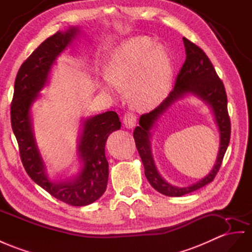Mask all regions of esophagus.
I'll use <instances>...</instances> for the list:
<instances>
[{"instance_id":"1","label":"esophagus","mask_w":252,"mask_h":252,"mask_svg":"<svg viewBox=\"0 0 252 252\" xmlns=\"http://www.w3.org/2000/svg\"><path fill=\"white\" fill-rule=\"evenodd\" d=\"M125 126L127 128H133L136 125V116L132 113H126L124 117Z\"/></svg>"}]
</instances>
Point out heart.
Returning <instances> with one entry per match:
<instances>
[{
    "instance_id": "heart-1",
    "label": "heart",
    "mask_w": 252,
    "mask_h": 252,
    "mask_svg": "<svg viewBox=\"0 0 252 252\" xmlns=\"http://www.w3.org/2000/svg\"><path fill=\"white\" fill-rule=\"evenodd\" d=\"M172 69L168 53L149 37H135L116 49L106 66L101 89L114 93V86L125 87L128 102L139 109L158 106L168 94Z\"/></svg>"
}]
</instances>
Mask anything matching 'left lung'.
Masks as SVG:
<instances>
[{
	"mask_svg": "<svg viewBox=\"0 0 252 252\" xmlns=\"http://www.w3.org/2000/svg\"><path fill=\"white\" fill-rule=\"evenodd\" d=\"M186 60L177 76L176 85L169 95L150 113L140 116L139 126L135 127L133 136L145 167V176L154 189L169 197H180L191 192L214 180L220 168L221 162L230 141L231 124L227 108V94L223 83L219 79L211 61L202 49L183 37ZM186 94L196 95L205 101L215 114L220 130V150L217 164L209 175L188 188H178L167 183L159 175L153 159L151 150V130L156 121L177 99Z\"/></svg>",
	"mask_w": 252,
	"mask_h": 252,
	"instance_id": "left-lung-1",
	"label": "left lung"
}]
</instances>
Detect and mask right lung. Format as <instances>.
<instances>
[{
  "label": "right lung",
  "mask_w": 252,
  "mask_h": 252,
  "mask_svg": "<svg viewBox=\"0 0 252 252\" xmlns=\"http://www.w3.org/2000/svg\"><path fill=\"white\" fill-rule=\"evenodd\" d=\"M79 32L77 28L57 32L29 56L18 71L10 108L11 127L28 175L50 195L73 206L94 202L106 189L108 162L105 158V144L109 134L121 126L118 115L109 111L83 121L77 145L82 168L73 179L53 182L47 175L46 166L36 144L31 107L39 96L40 90L47 85L56 59L71 44Z\"/></svg>",
  "instance_id": "obj_1"
}]
</instances>
